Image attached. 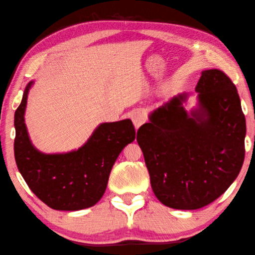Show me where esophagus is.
I'll return each mask as SVG.
<instances>
[{
    "mask_svg": "<svg viewBox=\"0 0 255 255\" xmlns=\"http://www.w3.org/2000/svg\"><path fill=\"white\" fill-rule=\"evenodd\" d=\"M130 118L132 120L133 125H135L136 129H138L143 123L146 122V114L140 109H136L130 114Z\"/></svg>",
    "mask_w": 255,
    "mask_h": 255,
    "instance_id": "1",
    "label": "esophagus"
}]
</instances>
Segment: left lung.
Wrapping results in <instances>:
<instances>
[{"instance_id":"1","label":"left lung","mask_w":255,"mask_h":255,"mask_svg":"<svg viewBox=\"0 0 255 255\" xmlns=\"http://www.w3.org/2000/svg\"><path fill=\"white\" fill-rule=\"evenodd\" d=\"M200 107L189 116L179 95L149 116L137 142L151 188L164 205L197 210L219 198L242 168L247 132L238 89L219 69L202 72Z\"/></svg>"}]
</instances>
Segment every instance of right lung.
Segmentation results:
<instances>
[{"mask_svg":"<svg viewBox=\"0 0 255 255\" xmlns=\"http://www.w3.org/2000/svg\"><path fill=\"white\" fill-rule=\"evenodd\" d=\"M27 83L15 110L14 156L22 177L36 197L58 211H79L94 206L107 187L109 174L120 152L135 140L130 119L105 123L78 150L43 154L30 141L24 124Z\"/></svg>","mask_w":255,"mask_h":255,"instance_id":"right-lung-1","label":"right lung"}]
</instances>
